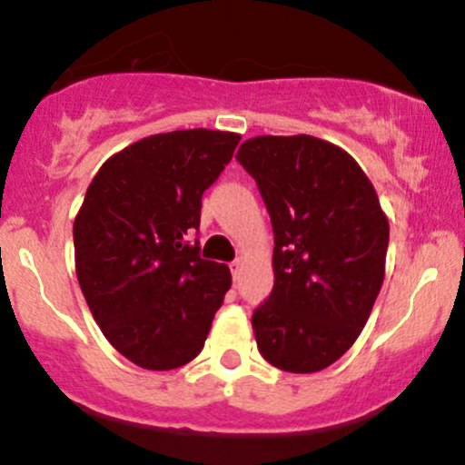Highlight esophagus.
Returning a JSON list of instances; mask_svg holds the SVG:
<instances>
[{"instance_id":"34e87169","label":"esophagus","mask_w":465,"mask_h":465,"mask_svg":"<svg viewBox=\"0 0 465 465\" xmlns=\"http://www.w3.org/2000/svg\"><path fill=\"white\" fill-rule=\"evenodd\" d=\"M229 267H232V273H233V281H236V278H238V276H241V270H242V261H241V258H236V261H233V262H232V265H229Z\"/></svg>"}]
</instances>
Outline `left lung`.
I'll list each match as a JSON object with an SVG mask.
<instances>
[{"instance_id": "left-lung-1", "label": "left lung", "mask_w": 465, "mask_h": 465, "mask_svg": "<svg viewBox=\"0 0 465 465\" xmlns=\"http://www.w3.org/2000/svg\"><path fill=\"white\" fill-rule=\"evenodd\" d=\"M273 227V290L253 312L262 359L321 372L359 339L385 276L390 224L348 151L314 135H258L238 149Z\"/></svg>"}]
</instances>
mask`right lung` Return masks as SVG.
<instances>
[{
    "label": "right lung",
    "instance_id": "right-lung-1",
    "mask_svg": "<svg viewBox=\"0 0 465 465\" xmlns=\"http://www.w3.org/2000/svg\"><path fill=\"white\" fill-rule=\"evenodd\" d=\"M241 135L184 129L149 135L111 155L73 223L75 273L93 319L144 370H175L203 350L232 287L223 262L200 258L203 193Z\"/></svg>",
    "mask_w": 465,
    "mask_h": 465
}]
</instances>
